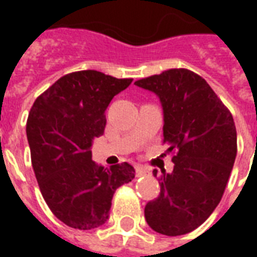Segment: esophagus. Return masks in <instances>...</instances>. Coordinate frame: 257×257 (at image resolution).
Returning a JSON list of instances; mask_svg holds the SVG:
<instances>
[{
  "label": "esophagus",
  "instance_id": "34e87169",
  "mask_svg": "<svg viewBox=\"0 0 257 257\" xmlns=\"http://www.w3.org/2000/svg\"><path fill=\"white\" fill-rule=\"evenodd\" d=\"M150 171L147 169V168H143V167H136V176L138 178H142V176H146V175H149Z\"/></svg>",
  "mask_w": 257,
  "mask_h": 257
}]
</instances>
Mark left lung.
I'll return each instance as SVG.
<instances>
[{
	"label": "left lung",
	"instance_id": "8db88e82",
	"mask_svg": "<svg viewBox=\"0 0 257 257\" xmlns=\"http://www.w3.org/2000/svg\"><path fill=\"white\" fill-rule=\"evenodd\" d=\"M135 85L158 96L164 143L175 153L173 171L160 176V195L146 205V221L164 235H183L201 226L223 197L237 156L234 119L208 82L186 68Z\"/></svg>",
	"mask_w": 257,
	"mask_h": 257
}]
</instances>
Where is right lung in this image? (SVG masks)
<instances>
[{
  "mask_svg": "<svg viewBox=\"0 0 257 257\" xmlns=\"http://www.w3.org/2000/svg\"><path fill=\"white\" fill-rule=\"evenodd\" d=\"M131 82L82 70L59 78L31 107L26 132L33 169L49 209L68 227L104 224L114 191L135 178L131 164L101 167L90 150L104 132L110 101Z\"/></svg>",
  "mask_w": 257,
  "mask_h": 257,
  "instance_id": "obj_1",
  "label": "right lung"
}]
</instances>
